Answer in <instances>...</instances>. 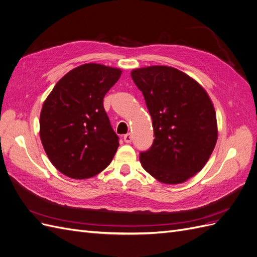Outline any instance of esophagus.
<instances>
[{"mask_svg": "<svg viewBox=\"0 0 257 257\" xmlns=\"http://www.w3.org/2000/svg\"><path fill=\"white\" fill-rule=\"evenodd\" d=\"M123 139H124V142H125L126 144H130L132 142V134L131 133L125 134V135L123 136Z\"/></svg>", "mask_w": 257, "mask_h": 257, "instance_id": "obj_1", "label": "esophagus"}]
</instances>
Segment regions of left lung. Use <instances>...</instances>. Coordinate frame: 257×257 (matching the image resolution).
<instances>
[{
	"mask_svg": "<svg viewBox=\"0 0 257 257\" xmlns=\"http://www.w3.org/2000/svg\"><path fill=\"white\" fill-rule=\"evenodd\" d=\"M152 118L154 141L139 160L146 172L167 184L182 183L200 172L217 139L215 110L201 85L170 66L133 69Z\"/></svg>",
	"mask_w": 257,
	"mask_h": 257,
	"instance_id": "left-lung-1",
	"label": "left lung"
}]
</instances>
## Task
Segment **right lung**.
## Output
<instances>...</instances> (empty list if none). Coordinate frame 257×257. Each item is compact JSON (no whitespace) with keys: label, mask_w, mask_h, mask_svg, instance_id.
Returning <instances> with one entry per match:
<instances>
[{"label":"right lung","mask_w":257,"mask_h":257,"mask_svg":"<svg viewBox=\"0 0 257 257\" xmlns=\"http://www.w3.org/2000/svg\"><path fill=\"white\" fill-rule=\"evenodd\" d=\"M121 69L96 63L72 69L44 102L40 135L52 165L73 179H87L110 164L119 137L104 109L106 93Z\"/></svg>","instance_id":"obj_1"}]
</instances>
